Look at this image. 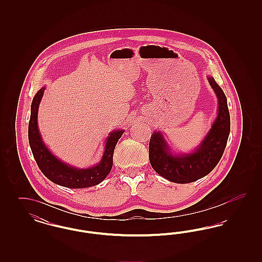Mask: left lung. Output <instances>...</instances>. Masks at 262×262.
Listing matches in <instances>:
<instances>
[{
  "label": "left lung",
  "mask_w": 262,
  "mask_h": 262,
  "mask_svg": "<svg viewBox=\"0 0 262 262\" xmlns=\"http://www.w3.org/2000/svg\"><path fill=\"white\" fill-rule=\"evenodd\" d=\"M208 80L218 97V117L198 149L187 155L174 156L160 133L151 135L150 164L158 174L171 182L187 184L198 181L211 172L224 153L231 124L227 98L213 77Z\"/></svg>",
  "instance_id": "1"
}]
</instances>
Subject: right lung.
Masks as SVG:
<instances>
[{
  "label": "right lung",
  "mask_w": 262,
  "mask_h": 262,
  "mask_svg": "<svg viewBox=\"0 0 262 262\" xmlns=\"http://www.w3.org/2000/svg\"><path fill=\"white\" fill-rule=\"evenodd\" d=\"M45 88L38 90L31 103V115L28 124V140L33 157L39 169L53 183L70 188H83L100 184L110 173L113 166L114 150L124 130L110 134L106 142L104 155L99 164L89 169H75L61 162L44 145L37 125L38 107Z\"/></svg>",
  "instance_id": "right-lung-1"
}]
</instances>
